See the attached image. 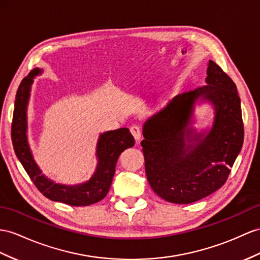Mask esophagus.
<instances>
[{
  "mask_svg": "<svg viewBox=\"0 0 260 260\" xmlns=\"http://www.w3.org/2000/svg\"><path fill=\"white\" fill-rule=\"evenodd\" d=\"M129 129H131V133L133 134V136H134V138L136 139V142L138 143L139 139H141V137H142L141 127H139L137 124H133L129 127Z\"/></svg>",
  "mask_w": 260,
  "mask_h": 260,
  "instance_id": "34e87169",
  "label": "esophagus"
}]
</instances>
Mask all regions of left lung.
I'll return each instance as SVG.
<instances>
[{
	"label": "left lung",
	"instance_id": "1",
	"mask_svg": "<svg viewBox=\"0 0 260 260\" xmlns=\"http://www.w3.org/2000/svg\"><path fill=\"white\" fill-rule=\"evenodd\" d=\"M206 75L205 85L178 94L144 125L141 144L147 180L157 196L171 203L196 202L221 188L243 146L236 84L212 60ZM200 97L216 109L215 123L205 137L187 127Z\"/></svg>",
	"mask_w": 260,
	"mask_h": 260
}]
</instances>
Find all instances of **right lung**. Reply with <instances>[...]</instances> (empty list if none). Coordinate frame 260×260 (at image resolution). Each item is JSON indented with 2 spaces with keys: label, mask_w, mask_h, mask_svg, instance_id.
I'll list each match as a JSON object with an SVG mask.
<instances>
[{
  "label": "right lung",
  "mask_w": 260,
  "mask_h": 260,
  "mask_svg": "<svg viewBox=\"0 0 260 260\" xmlns=\"http://www.w3.org/2000/svg\"><path fill=\"white\" fill-rule=\"evenodd\" d=\"M42 72L32 69L25 77L16 92V100L12 121V143L15 154L36 188L51 201H58L72 206H85L101 201L108 194L114 176L119 155L135 144L128 128L106 132L100 136L96 155L99 164L95 174L88 182L79 185L57 184L46 178L32 159L26 136V109H27L30 85L34 77Z\"/></svg>",
  "instance_id": "obj_1"
}]
</instances>
